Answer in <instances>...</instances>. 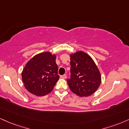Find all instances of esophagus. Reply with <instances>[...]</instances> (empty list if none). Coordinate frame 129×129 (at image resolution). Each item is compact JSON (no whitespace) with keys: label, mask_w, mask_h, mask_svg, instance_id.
I'll use <instances>...</instances> for the list:
<instances>
[{"label":"esophagus","mask_w":129,"mask_h":129,"mask_svg":"<svg viewBox=\"0 0 129 129\" xmlns=\"http://www.w3.org/2000/svg\"><path fill=\"white\" fill-rule=\"evenodd\" d=\"M60 78L62 79H66L67 78V75L66 74H63V75H62L60 76Z\"/></svg>","instance_id":"esophagus-1"}]
</instances>
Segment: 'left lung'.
<instances>
[{
	"label": "left lung",
	"mask_w": 129,
	"mask_h": 129,
	"mask_svg": "<svg viewBox=\"0 0 129 129\" xmlns=\"http://www.w3.org/2000/svg\"><path fill=\"white\" fill-rule=\"evenodd\" d=\"M71 78L67 79L70 89L79 97L92 95L100 86L102 76L94 60L83 51L70 54Z\"/></svg>",
	"instance_id": "obj_1"
}]
</instances>
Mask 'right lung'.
<instances>
[{
    "mask_svg": "<svg viewBox=\"0 0 129 129\" xmlns=\"http://www.w3.org/2000/svg\"><path fill=\"white\" fill-rule=\"evenodd\" d=\"M56 56L57 54L50 52H42L26 63L21 77L24 87L31 94L44 96L53 89L59 78L56 63Z\"/></svg>",
    "mask_w": 129,
    "mask_h": 129,
    "instance_id": "add662e5",
    "label": "right lung"
}]
</instances>
